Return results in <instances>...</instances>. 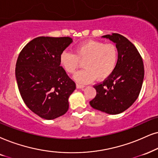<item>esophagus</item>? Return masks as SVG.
<instances>
[{
    "label": "esophagus",
    "mask_w": 158,
    "mask_h": 158,
    "mask_svg": "<svg viewBox=\"0 0 158 158\" xmlns=\"http://www.w3.org/2000/svg\"><path fill=\"white\" fill-rule=\"evenodd\" d=\"M85 87V86L83 85H80V84H77V88H79V89L84 88Z\"/></svg>",
    "instance_id": "1"
}]
</instances>
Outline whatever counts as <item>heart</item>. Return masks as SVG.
<instances>
[{"instance_id": "b5f03b06", "label": "heart", "mask_w": 158, "mask_h": 158, "mask_svg": "<svg viewBox=\"0 0 158 158\" xmlns=\"http://www.w3.org/2000/svg\"><path fill=\"white\" fill-rule=\"evenodd\" d=\"M119 52L114 44L87 40L77 45L75 54L65 50L60 55V63L65 71L73 73L84 61L85 69L74 76L76 81L88 83L96 78L104 80L112 74L118 63Z\"/></svg>"}]
</instances>
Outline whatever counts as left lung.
<instances>
[{
    "label": "left lung",
    "instance_id": "left-lung-1",
    "mask_svg": "<svg viewBox=\"0 0 158 158\" xmlns=\"http://www.w3.org/2000/svg\"><path fill=\"white\" fill-rule=\"evenodd\" d=\"M102 37L116 44L119 60L110 77L94 85L97 93L89 104L95 109L117 114L128 109L139 97L144 77L143 63L136 47L125 36L112 33Z\"/></svg>",
    "mask_w": 158,
    "mask_h": 158
}]
</instances>
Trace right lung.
<instances>
[{
    "label": "right lung",
    "instance_id": "right-lung-1",
    "mask_svg": "<svg viewBox=\"0 0 158 158\" xmlns=\"http://www.w3.org/2000/svg\"><path fill=\"white\" fill-rule=\"evenodd\" d=\"M71 42L70 37H37L18 56L15 75L19 93L26 106L43 119H55L69 109L76 84L60 65V55Z\"/></svg>",
    "mask_w": 158,
    "mask_h": 158
}]
</instances>
